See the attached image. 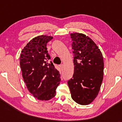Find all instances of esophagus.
I'll return each mask as SVG.
<instances>
[{
    "mask_svg": "<svg viewBox=\"0 0 122 122\" xmlns=\"http://www.w3.org/2000/svg\"><path fill=\"white\" fill-rule=\"evenodd\" d=\"M60 68H61V69H62V68H63V64H61V65H60Z\"/></svg>",
    "mask_w": 122,
    "mask_h": 122,
    "instance_id": "obj_1",
    "label": "esophagus"
}]
</instances>
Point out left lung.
Masks as SVG:
<instances>
[{
    "instance_id": "left-lung-1",
    "label": "left lung",
    "mask_w": 122,
    "mask_h": 122,
    "mask_svg": "<svg viewBox=\"0 0 122 122\" xmlns=\"http://www.w3.org/2000/svg\"><path fill=\"white\" fill-rule=\"evenodd\" d=\"M71 38L74 73L68 80V86L74 101L81 105H88L97 96L103 81V55L88 36L76 33L71 34Z\"/></svg>"
}]
</instances>
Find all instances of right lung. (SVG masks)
<instances>
[{
	"label": "right lung",
	"instance_id": "add662e5",
	"mask_svg": "<svg viewBox=\"0 0 122 122\" xmlns=\"http://www.w3.org/2000/svg\"><path fill=\"white\" fill-rule=\"evenodd\" d=\"M52 37L41 36L27 43L21 52L20 66L28 90L40 100L54 97L61 81L59 71L55 68L47 50Z\"/></svg>",
	"mask_w": 122,
	"mask_h": 122
}]
</instances>
